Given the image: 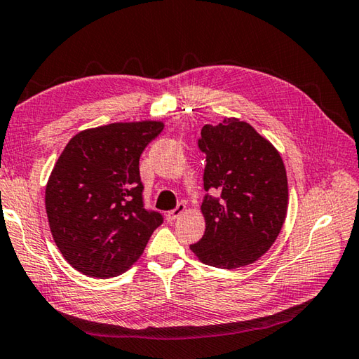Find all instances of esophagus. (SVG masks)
<instances>
[{
	"instance_id": "obj_1",
	"label": "esophagus",
	"mask_w": 359,
	"mask_h": 359,
	"mask_svg": "<svg viewBox=\"0 0 359 359\" xmlns=\"http://www.w3.org/2000/svg\"><path fill=\"white\" fill-rule=\"evenodd\" d=\"M184 210H186V204H184V203H180L177 208L167 212V215H165L167 220H169V222H175L180 215L184 214Z\"/></svg>"
}]
</instances>
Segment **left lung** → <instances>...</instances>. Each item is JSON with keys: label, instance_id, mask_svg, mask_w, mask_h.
<instances>
[{"label": "left lung", "instance_id": "8db88e82", "mask_svg": "<svg viewBox=\"0 0 359 359\" xmlns=\"http://www.w3.org/2000/svg\"><path fill=\"white\" fill-rule=\"evenodd\" d=\"M198 149L206 155L201 212L206 231L190 245L206 265L233 269L260 259L282 229L288 206L283 161L250 123L224 119L204 126Z\"/></svg>", "mask_w": 359, "mask_h": 359}]
</instances>
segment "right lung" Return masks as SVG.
<instances>
[{
	"mask_svg": "<svg viewBox=\"0 0 359 359\" xmlns=\"http://www.w3.org/2000/svg\"><path fill=\"white\" fill-rule=\"evenodd\" d=\"M161 122H128L80 131L57 159L46 186L50 232L77 271L114 277L128 269L164 217L145 208L139 158Z\"/></svg>",
	"mask_w": 359,
	"mask_h": 359,
	"instance_id": "right-lung-1",
	"label": "right lung"
}]
</instances>
